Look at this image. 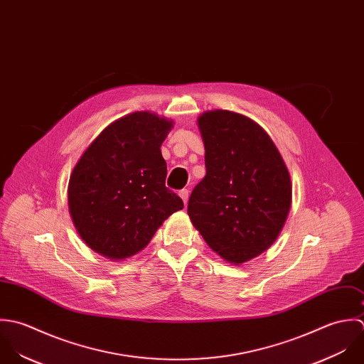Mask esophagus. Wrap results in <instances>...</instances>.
<instances>
[{
  "mask_svg": "<svg viewBox=\"0 0 364 364\" xmlns=\"http://www.w3.org/2000/svg\"><path fill=\"white\" fill-rule=\"evenodd\" d=\"M178 196L181 197V200H183V203H184V205H187V203H188V190H181L180 193H178Z\"/></svg>",
  "mask_w": 364,
  "mask_h": 364,
  "instance_id": "34e87169",
  "label": "esophagus"
}]
</instances>
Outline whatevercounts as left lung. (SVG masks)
Instances as JSON below:
<instances>
[{"label":"left lung","mask_w":364,"mask_h":364,"mask_svg":"<svg viewBox=\"0 0 364 364\" xmlns=\"http://www.w3.org/2000/svg\"><path fill=\"white\" fill-rule=\"evenodd\" d=\"M205 177L188 215L225 260L247 262L277 239L291 205L289 170L269 135L252 119L223 109L204 112Z\"/></svg>","instance_id":"obj_1"}]
</instances>
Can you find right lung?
<instances>
[{
    "label": "right lung",
    "instance_id": "add662e5",
    "mask_svg": "<svg viewBox=\"0 0 364 364\" xmlns=\"http://www.w3.org/2000/svg\"><path fill=\"white\" fill-rule=\"evenodd\" d=\"M171 121L134 112L108 125L88 146L69 183V207L82 240L121 260L142 250L183 200L166 187L160 146Z\"/></svg>",
    "mask_w": 364,
    "mask_h": 364
}]
</instances>
